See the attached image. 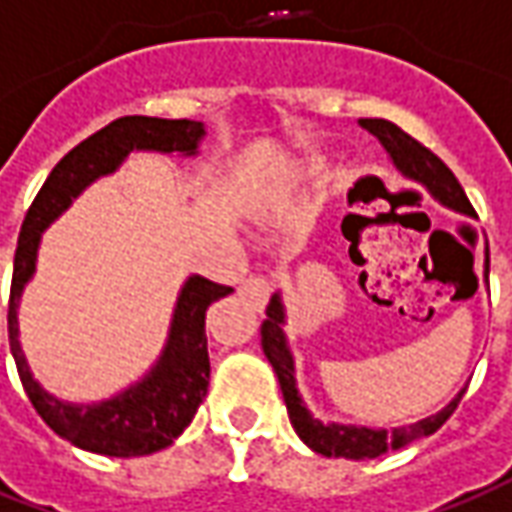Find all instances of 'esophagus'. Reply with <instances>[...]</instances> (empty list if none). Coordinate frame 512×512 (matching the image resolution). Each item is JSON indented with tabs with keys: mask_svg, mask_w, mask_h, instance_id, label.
<instances>
[{
	"mask_svg": "<svg viewBox=\"0 0 512 512\" xmlns=\"http://www.w3.org/2000/svg\"><path fill=\"white\" fill-rule=\"evenodd\" d=\"M241 296H244L246 302L252 307H266L268 296H271V282L266 280V277H249V280H244V285H241Z\"/></svg>",
	"mask_w": 512,
	"mask_h": 512,
	"instance_id": "1",
	"label": "esophagus"
}]
</instances>
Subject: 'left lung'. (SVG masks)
Returning <instances> with one entry per match:
<instances>
[{"label": "left lung", "instance_id": "obj_1", "mask_svg": "<svg viewBox=\"0 0 512 512\" xmlns=\"http://www.w3.org/2000/svg\"><path fill=\"white\" fill-rule=\"evenodd\" d=\"M360 127L368 130L393 160V166L405 174L407 180L418 182L430 191L443 207H452L463 216H477L474 207L468 202L463 185L457 182V177L449 171V166L443 163L441 157L432 155L424 144H418L416 138H410L405 130H399L393 121L385 119H360ZM485 280H488V249H485ZM285 305H282L280 293L271 296V302L266 307V321L260 327L263 335V352H266L268 363L274 366V374L280 380L282 399L288 407V416L296 435L316 452L324 457H346V460H371L380 457L391 449H402L407 443L427 438L435 430H441L443 421L455 413V407L460 405L466 388H460L455 399L449 405L438 410L435 416H427L407 424V427H393V430H374V427H355V424H335V421H321L313 418V413L307 410V405L299 396L296 388V368H293V355L288 349V338H285Z\"/></svg>", "mask_w": 512, "mask_h": 512}]
</instances>
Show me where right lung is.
Listing matches in <instances>:
<instances>
[{"instance_id": "add662e5", "label": "right lung", "mask_w": 512, "mask_h": 512, "mask_svg": "<svg viewBox=\"0 0 512 512\" xmlns=\"http://www.w3.org/2000/svg\"><path fill=\"white\" fill-rule=\"evenodd\" d=\"M205 138V124L191 119H152L124 116L85 138L57 163L44 188L24 216L19 246L13 257V282L7 305V338L19 368L21 385L35 413L46 424L85 452L107 457H135L160 452L177 441L194 421L210 382L205 316L207 307L224 299L232 288L205 277H188L177 296L169 338L157 363L138 382L110 399L74 405L63 402L32 377L30 363L19 341V299L35 274L41 235L52 221L66 213L77 196L99 177L113 174L130 152H163L194 157Z\"/></svg>"}]
</instances>
